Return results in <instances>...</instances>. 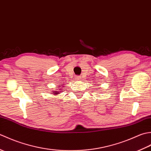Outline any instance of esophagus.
I'll return each mask as SVG.
<instances>
[{
	"label": "esophagus",
	"instance_id": "34e87169",
	"mask_svg": "<svg viewBox=\"0 0 151 151\" xmlns=\"http://www.w3.org/2000/svg\"><path fill=\"white\" fill-rule=\"evenodd\" d=\"M75 78L76 79V80H79V78H80V76H75Z\"/></svg>",
	"mask_w": 151,
	"mask_h": 151
}]
</instances>
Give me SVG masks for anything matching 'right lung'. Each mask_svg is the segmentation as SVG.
<instances>
[{
    "mask_svg": "<svg viewBox=\"0 0 151 151\" xmlns=\"http://www.w3.org/2000/svg\"><path fill=\"white\" fill-rule=\"evenodd\" d=\"M54 93H54V95H57V94H59V92H57V91H54Z\"/></svg>",
    "mask_w": 151,
    "mask_h": 151,
    "instance_id": "1",
    "label": "right lung"
}]
</instances>
